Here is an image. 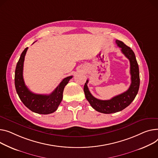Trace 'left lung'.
Instances as JSON below:
<instances>
[{
	"label": "left lung",
	"instance_id": "left-lung-1",
	"mask_svg": "<svg viewBox=\"0 0 158 158\" xmlns=\"http://www.w3.org/2000/svg\"><path fill=\"white\" fill-rule=\"evenodd\" d=\"M118 46L121 49V52L127 57L130 63V74L131 85L129 89L120 94L108 100H102L94 97L90 93L86 81L84 86V92L87 100L89 102L91 107L97 111L103 114H112L119 112L126 107L133 101L138 93L140 86V76L138 63L133 50L127 46L122 41L115 40Z\"/></svg>",
	"mask_w": 158,
	"mask_h": 158
}]
</instances>
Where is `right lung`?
<instances>
[{
    "label": "right lung",
    "mask_w": 158,
    "mask_h": 158,
    "mask_svg": "<svg viewBox=\"0 0 158 158\" xmlns=\"http://www.w3.org/2000/svg\"><path fill=\"white\" fill-rule=\"evenodd\" d=\"M28 48H26L17 63L15 83L16 92L25 106L34 112L40 114H48L55 112L63 98V92L72 76L64 78L56 89L49 94H39L30 91L26 86L23 77V63Z\"/></svg>",
    "instance_id": "1"
}]
</instances>
